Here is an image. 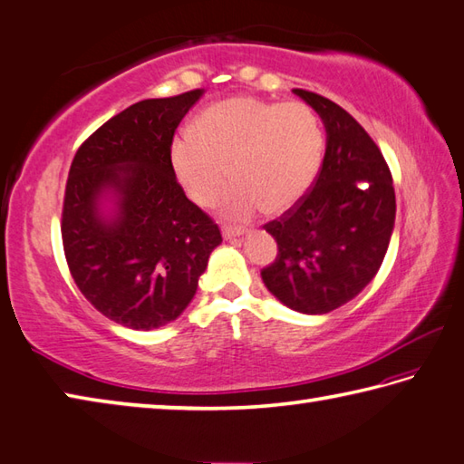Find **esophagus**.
Masks as SVG:
<instances>
[{
    "label": "esophagus",
    "instance_id": "1",
    "mask_svg": "<svg viewBox=\"0 0 464 464\" xmlns=\"http://www.w3.org/2000/svg\"><path fill=\"white\" fill-rule=\"evenodd\" d=\"M244 234V228H238V226H222V236L226 240L236 238V236Z\"/></svg>",
    "mask_w": 464,
    "mask_h": 464
}]
</instances>
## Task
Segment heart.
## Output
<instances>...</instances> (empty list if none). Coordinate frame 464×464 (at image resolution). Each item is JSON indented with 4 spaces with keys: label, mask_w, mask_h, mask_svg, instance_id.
I'll list each match as a JSON object with an SVG mask.
<instances>
[{
    "label": "heart",
    "mask_w": 464,
    "mask_h": 464,
    "mask_svg": "<svg viewBox=\"0 0 464 464\" xmlns=\"http://www.w3.org/2000/svg\"><path fill=\"white\" fill-rule=\"evenodd\" d=\"M196 137L171 145V165L191 202L212 208L232 176L222 214L246 222L262 208L281 214L307 194L323 160L319 117L303 101L232 96L196 119ZM231 171H227V168Z\"/></svg>",
    "instance_id": "heart-1"
}]
</instances>
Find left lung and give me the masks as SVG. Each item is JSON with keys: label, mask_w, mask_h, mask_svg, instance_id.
Segmentation results:
<instances>
[{"label": "left lung", "mask_w": 464, "mask_h": 464, "mask_svg": "<svg viewBox=\"0 0 464 464\" xmlns=\"http://www.w3.org/2000/svg\"><path fill=\"white\" fill-rule=\"evenodd\" d=\"M295 94L319 112L327 150L307 194L265 224L278 252L260 275L286 307L323 314L352 301L380 270L394 230L396 194L368 130L325 96L303 89Z\"/></svg>", "instance_id": "8db88e82"}]
</instances>
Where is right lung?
Wrapping results in <instances>:
<instances>
[{
    "instance_id": "1",
    "label": "right lung",
    "mask_w": 464,
    "mask_h": 464,
    "mask_svg": "<svg viewBox=\"0 0 464 464\" xmlns=\"http://www.w3.org/2000/svg\"><path fill=\"white\" fill-rule=\"evenodd\" d=\"M199 96L196 89L130 104L96 129L70 165L60 222L70 275L96 311L129 329L178 319L222 242L171 165L173 135ZM107 187L120 194L112 223L95 208Z\"/></svg>"
}]
</instances>
